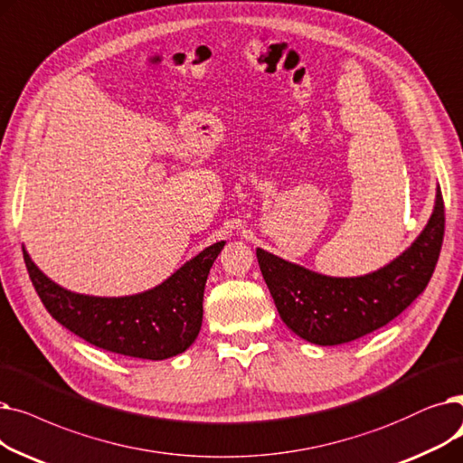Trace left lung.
I'll return each mask as SVG.
<instances>
[{
  "label": "left lung",
  "instance_id": "1",
  "mask_svg": "<svg viewBox=\"0 0 463 463\" xmlns=\"http://www.w3.org/2000/svg\"><path fill=\"white\" fill-rule=\"evenodd\" d=\"M445 235V203L437 190L428 226L386 268L356 279L313 273L256 249L258 263L282 322L301 339L334 346L386 326L420 296L433 275Z\"/></svg>",
  "mask_w": 463,
  "mask_h": 463
}]
</instances>
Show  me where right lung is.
Masks as SVG:
<instances>
[{"instance_id": "right-lung-1", "label": "right lung", "mask_w": 463, "mask_h": 463, "mask_svg": "<svg viewBox=\"0 0 463 463\" xmlns=\"http://www.w3.org/2000/svg\"><path fill=\"white\" fill-rule=\"evenodd\" d=\"M224 245H211L156 288L128 298L73 294L43 275L26 250L24 261L45 309L70 332L115 354L165 360L184 352L200 334L207 275Z\"/></svg>"}]
</instances>
